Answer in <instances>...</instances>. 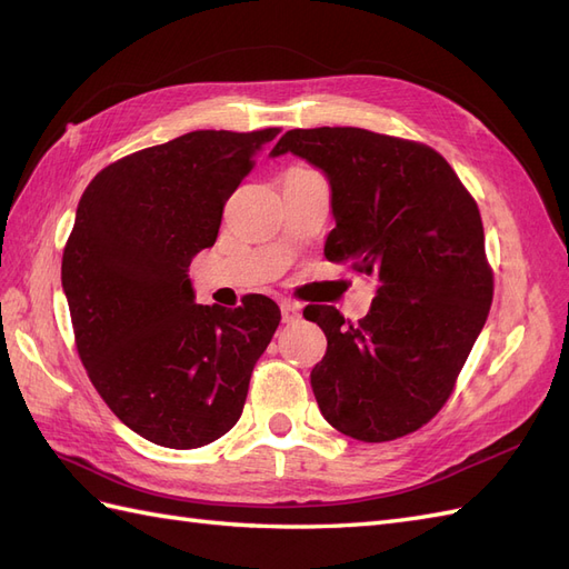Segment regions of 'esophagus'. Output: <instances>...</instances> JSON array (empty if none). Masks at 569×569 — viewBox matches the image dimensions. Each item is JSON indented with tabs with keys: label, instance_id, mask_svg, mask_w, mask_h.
<instances>
[{
	"label": "esophagus",
	"instance_id": "1",
	"mask_svg": "<svg viewBox=\"0 0 569 569\" xmlns=\"http://www.w3.org/2000/svg\"><path fill=\"white\" fill-rule=\"evenodd\" d=\"M280 311H282V322H297L301 318V306L291 299H282Z\"/></svg>",
	"mask_w": 569,
	"mask_h": 569
}]
</instances>
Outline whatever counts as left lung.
Listing matches in <instances>:
<instances>
[{
    "label": "left lung",
    "instance_id": "left-lung-1",
    "mask_svg": "<svg viewBox=\"0 0 569 569\" xmlns=\"http://www.w3.org/2000/svg\"><path fill=\"white\" fill-rule=\"evenodd\" d=\"M332 184L337 228L325 256L372 278L370 313L343 320L311 303L327 353L311 372L320 412L341 435L380 443L416 432L451 399L487 322L493 270L475 197L439 151L363 128L289 130Z\"/></svg>",
    "mask_w": 569,
    "mask_h": 569
}]
</instances>
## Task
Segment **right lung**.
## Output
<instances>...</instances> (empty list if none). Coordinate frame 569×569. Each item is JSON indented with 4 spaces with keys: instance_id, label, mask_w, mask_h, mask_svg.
Segmentation results:
<instances>
[{
    "instance_id": "1",
    "label": "right lung",
    "mask_w": 569,
    "mask_h": 569,
    "mask_svg": "<svg viewBox=\"0 0 569 569\" xmlns=\"http://www.w3.org/2000/svg\"><path fill=\"white\" fill-rule=\"evenodd\" d=\"M278 132H187L113 161L80 197L61 261L78 356L113 416L166 449L230 432L280 325L272 299L201 306L187 278Z\"/></svg>"
}]
</instances>
